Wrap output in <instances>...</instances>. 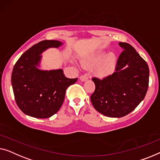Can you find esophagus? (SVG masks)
<instances>
[{
    "label": "esophagus",
    "mask_w": 160,
    "mask_h": 160,
    "mask_svg": "<svg viewBox=\"0 0 160 160\" xmlns=\"http://www.w3.org/2000/svg\"><path fill=\"white\" fill-rule=\"evenodd\" d=\"M80 80L82 81V82H84V81H86L88 80V74H84V75H82L81 77L80 78Z\"/></svg>",
    "instance_id": "34e87169"
}]
</instances>
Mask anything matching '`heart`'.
<instances>
[{
    "instance_id": "obj_1",
    "label": "heart",
    "mask_w": 160,
    "mask_h": 160,
    "mask_svg": "<svg viewBox=\"0 0 160 160\" xmlns=\"http://www.w3.org/2000/svg\"><path fill=\"white\" fill-rule=\"evenodd\" d=\"M93 65L99 64L96 69V74L101 77H104L111 72L116 63V57L114 53L110 52L106 56V51H101L93 57L92 61Z\"/></svg>"
}]
</instances>
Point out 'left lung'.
I'll use <instances>...</instances> for the list:
<instances>
[{
  "mask_svg": "<svg viewBox=\"0 0 160 160\" xmlns=\"http://www.w3.org/2000/svg\"><path fill=\"white\" fill-rule=\"evenodd\" d=\"M122 53L116 71L99 80L93 78L96 89L91 101L96 110L109 118H122L133 111L147 94L149 78L147 63L133 47L119 42Z\"/></svg>",
  "mask_w": 160,
  "mask_h": 160,
  "instance_id": "8db88e82",
  "label": "left lung"
}]
</instances>
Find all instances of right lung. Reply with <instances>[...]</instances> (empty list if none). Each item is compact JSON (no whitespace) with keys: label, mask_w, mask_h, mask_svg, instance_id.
Here are the masks:
<instances>
[{"label":"right lung","mask_w":160,"mask_h":160,"mask_svg":"<svg viewBox=\"0 0 160 160\" xmlns=\"http://www.w3.org/2000/svg\"><path fill=\"white\" fill-rule=\"evenodd\" d=\"M63 44L53 40L39 42L26 51L13 67L12 85L15 101L27 115L51 118L62 107L67 88L78 80L65 77L62 69H40L42 52Z\"/></svg>","instance_id":"add662e5"}]
</instances>
